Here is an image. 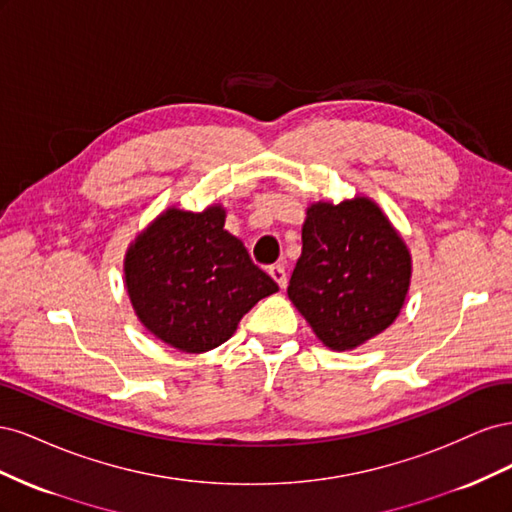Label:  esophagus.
Here are the masks:
<instances>
[{"mask_svg":"<svg viewBox=\"0 0 512 512\" xmlns=\"http://www.w3.org/2000/svg\"><path fill=\"white\" fill-rule=\"evenodd\" d=\"M269 273H271L273 280L277 282V286H280V288L284 290V288H286V284H288V275H286V269H284L282 265H273V267L269 269Z\"/></svg>","mask_w":512,"mask_h":512,"instance_id":"34e87169","label":"esophagus"}]
</instances>
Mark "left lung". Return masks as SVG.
<instances>
[{
    "mask_svg": "<svg viewBox=\"0 0 512 512\" xmlns=\"http://www.w3.org/2000/svg\"><path fill=\"white\" fill-rule=\"evenodd\" d=\"M303 252L288 299L331 350H352L389 329L412 277L406 241L367 196L307 207Z\"/></svg>",
    "mask_w": 512,
    "mask_h": 512,
    "instance_id": "obj_1",
    "label": "left lung"
}]
</instances>
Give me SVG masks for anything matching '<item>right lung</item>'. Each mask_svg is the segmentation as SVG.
Masks as SVG:
<instances>
[{
  "label": "right lung",
  "instance_id": "right-lung-1",
  "mask_svg": "<svg viewBox=\"0 0 512 512\" xmlns=\"http://www.w3.org/2000/svg\"><path fill=\"white\" fill-rule=\"evenodd\" d=\"M224 222L222 205L200 213L170 207L130 243L123 260L138 320L181 352L218 348L260 299L280 290Z\"/></svg>",
  "mask_w": 512,
  "mask_h": 512
}]
</instances>
